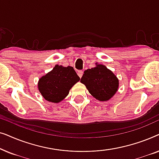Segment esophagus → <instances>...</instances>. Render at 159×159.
<instances>
[{
	"instance_id": "obj_1",
	"label": "esophagus",
	"mask_w": 159,
	"mask_h": 159,
	"mask_svg": "<svg viewBox=\"0 0 159 159\" xmlns=\"http://www.w3.org/2000/svg\"><path fill=\"white\" fill-rule=\"evenodd\" d=\"M77 75H78V76H79V77H80V78H81V77H82V75H83V71H82V70L78 71Z\"/></svg>"
}]
</instances>
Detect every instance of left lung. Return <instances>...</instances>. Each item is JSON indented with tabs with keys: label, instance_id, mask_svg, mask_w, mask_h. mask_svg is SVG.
I'll list each match as a JSON object with an SVG mask.
<instances>
[{
	"label": "left lung",
	"instance_id": "1",
	"mask_svg": "<svg viewBox=\"0 0 159 159\" xmlns=\"http://www.w3.org/2000/svg\"><path fill=\"white\" fill-rule=\"evenodd\" d=\"M80 82L93 97L101 101L109 100L119 87V80L114 74L101 64L84 71Z\"/></svg>",
	"mask_w": 159,
	"mask_h": 159
}]
</instances>
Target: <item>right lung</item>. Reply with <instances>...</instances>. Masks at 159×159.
Returning <instances> with one entry per match:
<instances>
[{"instance_id":"right-lung-1","label":"right lung","mask_w":159,"mask_h":159,"mask_svg":"<svg viewBox=\"0 0 159 159\" xmlns=\"http://www.w3.org/2000/svg\"><path fill=\"white\" fill-rule=\"evenodd\" d=\"M80 80L73 67L56 65L53 70L39 80L38 89L46 101L58 103Z\"/></svg>"}]
</instances>
